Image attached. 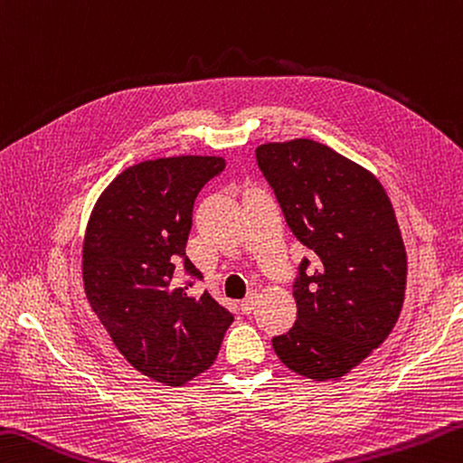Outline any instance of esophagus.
Wrapping results in <instances>:
<instances>
[{"mask_svg":"<svg viewBox=\"0 0 463 463\" xmlns=\"http://www.w3.org/2000/svg\"><path fill=\"white\" fill-rule=\"evenodd\" d=\"M255 305H257V291H249V295L241 301V311L249 315L255 311Z\"/></svg>","mask_w":463,"mask_h":463,"instance_id":"34e87169","label":"esophagus"}]
</instances>
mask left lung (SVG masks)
Returning a JSON list of instances; mask_svg holds the SVG:
<instances>
[{
  "label": "left lung",
  "mask_w": 463,
  "mask_h": 463,
  "mask_svg": "<svg viewBox=\"0 0 463 463\" xmlns=\"http://www.w3.org/2000/svg\"><path fill=\"white\" fill-rule=\"evenodd\" d=\"M255 156L288 229L317 257L298 262L297 321L273 349L298 375L343 377L387 339L403 305L392 203L371 172L315 140L262 144Z\"/></svg>",
  "instance_id": "8db88e82"
}]
</instances>
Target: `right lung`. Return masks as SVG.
I'll return each instance as SVG.
<instances>
[{"label":"right lung","instance_id":"1","mask_svg":"<svg viewBox=\"0 0 463 463\" xmlns=\"http://www.w3.org/2000/svg\"><path fill=\"white\" fill-rule=\"evenodd\" d=\"M224 166L219 156L140 162L112 180L88 222L90 307L136 371L172 387L214 364L232 323L211 293L188 291L203 273L186 257L196 196Z\"/></svg>","mask_w":463,"mask_h":463}]
</instances>
